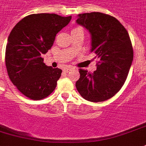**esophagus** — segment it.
<instances>
[{"label":"esophagus","instance_id":"esophagus-1","mask_svg":"<svg viewBox=\"0 0 146 146\" xmlns=\"http://www.w3.org/2000/svg\"><path fill=\"white\" fill-rule=\"evenodd\" d=\"M72 69V68H71V67H67V68H65L64 69H63V72H65V73H68L69 71H71Z\"/></svg>","mask_w":146,"mask_h":146}]
</instances>
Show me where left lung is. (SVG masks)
Returning <instances> with one entry per match:
<instances>
[{
    "instance_id": "8db88e82",
    "label": "left lung",
    "mask_w": 146,
    "mask_h": 146,
    "mask_svg": "<svg viewBox=\"0 0 146 146\" xmlns=\"http://www.w3.org/2000/svg\"><path fill=\"white\" fill-rule=\"evenodd\" d=\"M76 22L90 33V50L100 59L93 73L79 69L76 88L84 99L104 102L121 90L127 77L133 58L129 34L117 19L104 13L79 14Z\"/></svg>"
}]
</instances>
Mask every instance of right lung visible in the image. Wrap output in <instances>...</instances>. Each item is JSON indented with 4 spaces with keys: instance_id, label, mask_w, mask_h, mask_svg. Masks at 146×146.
I'll return each instance as SVG.
<instances>
[{
    "instance_id": "obj_1",
    "label": "right lung",
    "mask_w": 146,
    "mask_h": 146,
    "mask_svg": "<svg viewBox=\"0 0 146 146\" xmlns=\"http://www.w3.org/2000/svg\"><path fill=\"white\" fill-rule=\"evenodd\" d=\"M72 16L38 13L25 17L8 37L5 61L9 78L26 97L41 100L55 90L62 70L43 62L42 54L51 48L55 36Z\"/></svg>"
}]
</instances>
